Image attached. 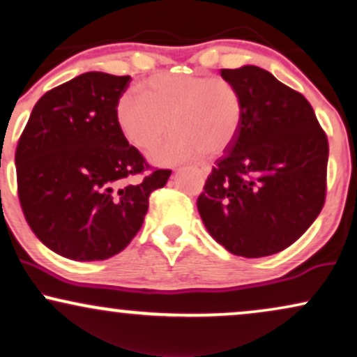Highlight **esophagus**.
<instances>
[{
	"label": "esophagus",
	"instance_id": "obj_1",
	"mask_svg": "<svg viewBox=\"0 0 357 357\" xmlns=\"http://www.w3.org/2000/svg\"><path fill=\"white\" fill-rule=\"evenodd\" d=\"M209 171H211L209 166H201V173L202 174H209Z\"/></svg>",
	"mask_w": 357,
	"mask_h": 357
}]
</instances>
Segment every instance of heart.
Segmentation results:
<instances>
[{
	"instance_id": "obj_1",
	"label": "heart",
	"mask_w": 357,
	"mask_h": 357,
	"mask_svg": "<svg viewBox=\"0 0 357 357\" xmlns=\"http://www.w3.org/2000/svg\"><path fill=\"white\" fill-rule=\"evenodd\" d=\"M115 115L123 137L142 151L160 145L168 130L174 132L153 153L156 163L171 165L201 153L218 156L231 145L241 126L242 97L222 77L161 74L139 84L138 96H121Z\"/></svg>"
}]
</instances>
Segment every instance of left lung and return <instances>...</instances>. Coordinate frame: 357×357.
I'll use <instances>...</instances> for the list:
<instances>
[{"instance_id": "1", "label": "left lung", "mask_w": 357, "mask_h": 357, "mask_svg": "<svg viewBox=\"0 0 357 357\" xmlns=\"http://www.w3.org/2000/svg\"><path fill=\"white\" fill-rule=\"evenodd\" d=\"M220 75L241 93L242 120L197 211L231 254L259 259L290 247L321 212L328 138L310 102L268 70L243 66Z\"/></svg>"}]
</instances>
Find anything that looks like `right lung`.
I'll list each match as a JSON object with an SVG mask.
<instances>
[{
    "mask_svg": "<svg viewBox=\"0 0 357 357\" xmlns=\"http://www.w3.org/2000/svg\"><path fill=\"white\" fill-rule=\"evenodd\" d=\"M130 80L85 72L49 90L17 142L21 209L36 237L66 259L105 260L123 250L145 220L150 194L171 174L151 169L116 123ZM137 174L144 179L132 183Z\"/></svg>",
    "mask_w": 357,
    "mask_h": 357,
    "instance_id": "obj_1",
    "label": "right lung"
}]
</instances>
